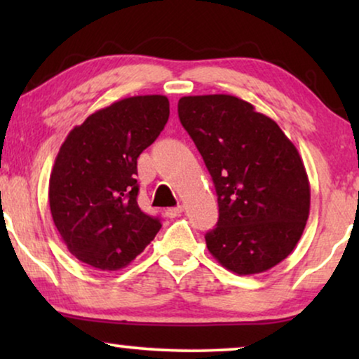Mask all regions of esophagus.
<instances>
[{
  "label": "esophagus",
  "instance_id": "1",
  "mask_svg": "<svg viewBox=\"0 0 359 359\" xmlns=\"http://www.w3.org/2000/svg\"><path fill=\"white\" fill-rule=\"evenodd\" d=\"M181 212H183V208H181V205H178V208H170V209H166V215H168L170 219L178 217V215H181Z\"/></svg>",
  "mask_w": 359,
  "mask_h": 359
}]
</instances>
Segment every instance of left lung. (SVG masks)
Returning <instances> with one entry per match:
<instances>
[{"mask_svg":"<svg viewBox=\"0 0 359 359\" xmlns=\"http://www.w3.org/2000/svg\"><path fill=\"white\" fill-rule=\"evenodd\" d=\"M178 116L217 193L210 255L240 276L276 266L296 248L311 209L297 149L271 117L230 95L181 97Z\"/></svg>","mask_w":359,"mask_h":359,"instance_id":"obj_1","label":"left lung"}]
</instances>
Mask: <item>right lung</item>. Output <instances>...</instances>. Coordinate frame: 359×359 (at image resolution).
<instances>
[{
	"label": "right lung",
	"instance_id": "add662e5",
	"mask_svg": "<svg viewBox=\"0 0 359 359\" xmlns=\"http://www.w3.org/2000/svg\"><path fill=\"white\" fill-rule=\"evenodd\" d=\"M170 117L161 95L132 96L93 112L67 135L48 181L53 224L68 252L102 271L135 259L161 227L137 204V158Z\"/></svg>",
	"mask_w": 359,
	"mask_h": 359
}]
</instances>
